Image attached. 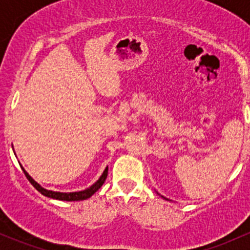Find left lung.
<instances>
[{
    "label": "left lung",
    "mask_w": 250,
    "mask_h": 250,
    "mask_svg": "<svg viewBox=\"0 0 250 250\" xmlns=\"http://www.w3.org/2000/svg\"><path fill=\"white\" fill-rule=\"evenodd\" d=\"M162 197H163V196H162ZM163 198H165V200H167V198H166V197H163Z\"/></svg>",
    "instance_id": "left-lung-1"
}]
</instances>
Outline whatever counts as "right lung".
<instances>
[{
  "label": "right lung",
  "instance_id": "1",
  "mask_svg": "<svg viewBox=\"0 0 250 250\" xmlns=\"http://www.w3.org/2000/svg\"><path fill=\"white\" fill-rule=\"evenodd\" d=\"M21 169H22V172H24L25 176L27 178V180H29L30 183L34 185V188H36L39 192H41L43 196H46V197H49V198H53V200L69 201V202H71V201L87 200V198H89L90 196L94 195V193L97 192L100 188H102L103 184H104L105 179H106V176H107V169H109V167L105 168V170L103 172L102 176H100V178L98 179V180L95 181L92 186H89V188H85V190H83V191H77V192H58V191L47 190V188H42L39 183H36V181H35L34 179L29 175V173H27L24 168L21 167Z\"/></svg>",
  "mask_w": 250,
  "mask_h": 250
}]
</instances>
